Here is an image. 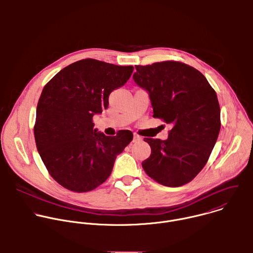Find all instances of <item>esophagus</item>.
<instances>
[{
  "instance_id": "34e87169",
  "label": "esophagus",
  "mask_w": 253,
  "mask_h": 253,
  "mask_svg": "<svg viewBox=\"0 0 253 253\" xmlns=\"http://www.w3.org/2000/svg\"><path fill=\"white\" fill-rule=\"evenodd\" d=\"M142 140V137L141 136H139L138 134H134V136H133V142H139V141H141Z\"/></svg>"
}]
</instances>
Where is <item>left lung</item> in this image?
I'll list each match as a JSON object with an SVG mask.
<instances>
[{"label": "left lung", "mask_w": 253, "mask_h": 253, "mask_svg": "<svg viewBox=\"0 0 253 253\" xmlns=\"http://www.w3.org/2000/svg\"><path fill=\"white\" fill-rule=\"evenodd\" d=\"M135 68L133 79L148 92L153 117L172 126L166 140L144 138L151 155L142 167L164 186H182L205 166L218 138L221 124L217 95L202 73L181 62Z\"/></svg>", "instance_id": "obj_1"}]
</instances>
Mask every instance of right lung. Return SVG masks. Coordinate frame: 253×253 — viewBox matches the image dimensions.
Returning <instances> with one entry per match:
<instances>
[{
  "instance_id": "1",
  "label": "right lung",
  "mask_w": 253,
  "mask_h": 253,
  "mask_svg": "<svg viewBox=\"0 0 253 253\" xmlns=\"http://www.w3.org/2000/svg\"><path fill=\"white\" fill-rule=\"evenodd\" d=\"M133 70L85 59L62 69L44 87L34 127L36 145L50 175L68 190L87 192L105 182L116 156L132 141L128 130L113 137L98 132L93 116L108 108L110 93Z\"/></svg>"
}]
</instances>
